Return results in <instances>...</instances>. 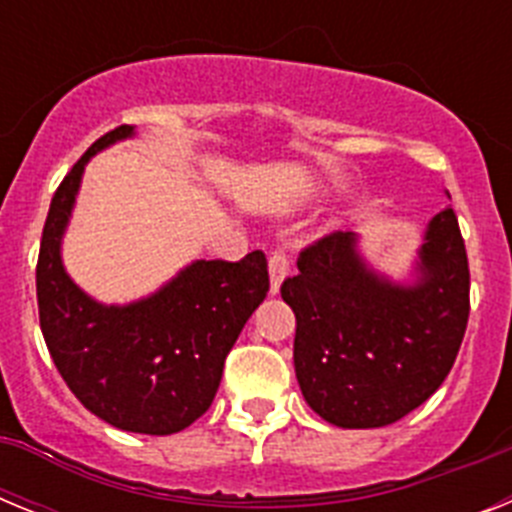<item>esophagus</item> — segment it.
<instances>
[{
	"label": "esophagus",
	"mask_w": 512,
	"mask_h": 512,
	"mask_svg": "<svg viewBox=\"0 0 512 512\" xmlns=\"http://www.w3.org/2000/svg\"><path fill=\"white\" fill-rule=\"evenodd\" d=\"M289 274V259L284 256L282 251L271 253L269 259V292L271 295H279V289H282V282L287 279Z\"/></svg>",
	"instance_id": "esophagus-1"
}]
</instances>
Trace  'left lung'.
<instances>
[{
  "instance_id": "left-lung-1",
  "label": "left lung",
  "mask_w": 512,
  "mask_h": 512,
  "mask_svg": "<svg viewBox=\"0 0 512 512\" xmlns=\"http://www.w3.org/2000/svg\"><path fill=\"white\" fill-rule=\"evenodd\" d=\"M297 269L282 300L297 318V382L320 418L382 428L441 387L469 318L467 251L451 207L428 220L405 277L372 266L354 230L305 248Z\"/></svg>"
}]
</instances>
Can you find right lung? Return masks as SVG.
Wrapping results in <instances>:
<instances>
[{
    "instance_id": "add662e5",
    "label": "right lung",
    "mask_w": 512,
    "mask_h": 512,
    "mask_svg": "<svg viewBox=\"0 0 512 512\" xmlns=\"http://www.w3.org/2000/svg\"><path fill=\"white\" fill-rule=\"evenodd\" d=\"M130 138L133 125L102 135L53 194L35 274L40 330L89 413L120 431L169 436L212 405L225 356L269 292V271L264 253L251 251L235 264L192 261L125 305L84 292L63 264V235L89 161Z\"/></svg>"
}]
</instances>
